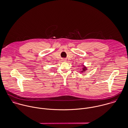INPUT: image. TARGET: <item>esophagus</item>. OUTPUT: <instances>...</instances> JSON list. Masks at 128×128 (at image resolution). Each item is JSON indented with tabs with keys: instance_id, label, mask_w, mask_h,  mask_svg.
Here are the masks:
<instances>
[{
	"instance_id": "esophagus-1",
	"label": "esophagus",
	"mask_w": 128,
	"mask_h": 128,
	"mask_svg": "<svg viewBox=\"0 0 128 128\" xmlns=\"http://www.w3.org/2000/svg\"><path fill=\"white\" fill-rule=\"evenodd\" d=\"M64 61H65V60H64Z\"/></svg>"
}]
</instances>
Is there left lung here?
Returning <instances> with one entry per match:
<instances>
[{"instance_id":"8db88e82","label":"left lung","mask_w":128,"mask_h":128,"mask_svg":"<svg viewBox=\"0 0 128 128\" xmlns=\"http://www.w3.org/2000/svg\"><path fill=\"white\" fill-rule=\"evenodd\" d=\"M83 69V70H84V71H85V70L86 69V68L85 67H84V68Z\"/></svg>"}]
</instances>
